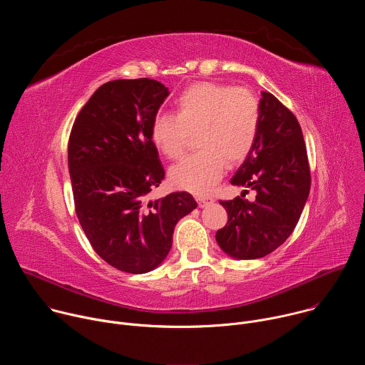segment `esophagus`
<instances>
[{
	"instance_id": "34e87169",
	"label": "esophagus",
	"mask_w": 365,
	"mask_h": 365,
	"mask_svg": "<svg viewBox=\"0 0 365 365\" xmlns=\"http://www.w3.org/2000/svg\"><path fill=\"white\" fill-rule=\"evenodd\" d=\"M196 200H197L199 207H205V206L211 205L214 202V197H211V196H196Z\"/></svg>"
}]
</instances>
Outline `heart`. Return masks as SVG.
<instances>
[{
	"instance_id": "obj_1",
	"label": "heart",
	"mask_w": 365,
	"mask_h": 365,
	"mask_svg": "<svg viewBox=\"0 0 365 365\" xmlns=\"http://www.w3.org/2000/svg\"><path fill=\"white\" fill-rule=\"evenodd\" d=\"M176 113H159L151 121L153 144L168 159H178L189 134L196 133L199 151L176 163L169 178L173 186L193 193L211 190L222 178L225 160H244L255 144L262 108L247 88L197 82L175 99Z\"/></svg>"
}]
</instances>
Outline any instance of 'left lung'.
<instances>
[{
	"label": "left lung",
	"instance_id": "obj_1",
	"mask_svg": "<svg viewBox=\"0 0 365 365\" xmlns=\"http://www.w3.org/2000/svg\"><path fill=\"white\" fill-rule=\"evenodd\" d=\"M259 108L255 144L231 179L235 186L255 190V200H220L228 222L215 238L237 259L262 258L279 248L297 225L310 190L306 145L296 117L270 92H262Z\"/></svg>",
	"mask_w": 365,
	"mask_h": 365
}]
</instances>
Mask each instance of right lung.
<instances>
[{"label": "right lung", "mask_w": 365, "mask_h": 365, "mask_svg": "<svg viewBox=\"0 0 365 365\" xmlns=\"http://www.w3.org/2000/svg\"><path fill=\"white\" fill-rule=\"evenodd\" d=\"M168 96L163 83L148 78L103 83L78 114L69 137L79 224L103 262L131 274L165 262L178 221L197 206L187 192L147 197L165 179L150 128Z\"/></svg>", "instance_id": "add662e5"}]
</instances>
